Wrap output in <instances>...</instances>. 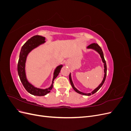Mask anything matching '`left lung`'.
I'll use <instances>...</instances> for the list:
<instances>
[{"mask_svg":"<svg viewBox=\"0 0 131 131\" xmlns=\"http://www.w3.org/2000/svg\"><path fill=\"white\" fill-rule=\"evenodd\" d=\"M87 49H93L95 51H96L97 52H98V53L100 54L101 57V58L102 59V62H103V63H104V78H103V81L101 82V84L100 85H99L96 89H94L91 93H83L82 92H80V91H79V90H78L76 88H75L74 86L72 80V78H71V74L70 73L69 74V81H70V84H71V85H72V88H73V89L74 90V91H75V92H77V93H78L79 94H82V95H85V96H90V95L96 93L97 91H98L99 89H100L101 88V87L102 86V85H103L104 82L105 81V80L106 76V70H107V69H106V62L105 61V59H104V55H103V51H102V50L101 49V47L100 46H99L97 44V43H91V44H90V45H89L88 47H87Z\"/></svg>","mask_w":131,"mask_h":131,"instance_id":"8db88e82","label":"left lung"}]
</instances>
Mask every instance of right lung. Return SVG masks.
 Instances as JSON below:
<instances>
[{"mask_svg":"<svg viewBox=\"0 0 131 131\" xmlns=\"http://www.w3.org/2000/svg\"><path fill=\"white\" fill-rule=\"evenodd\" d=\"M45 38L40 35H34L29 39L22 47L17 65V71L19 79L23 86H24L27 92L30 94L38 96H43L50 92L53 88V81L57 78L62 68V65H59L55 69L53 73V77L52 79V85L50 88L46 89H41L35 88L33 85L28 81L25 72V65L27 57L30 51L40 45L43 43L45 41Z\"/></svg>","mask_w":131,"mask_h":131,"instance_id":"1","label":"right lung"}]
</instances>
